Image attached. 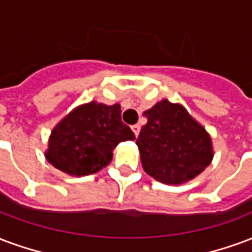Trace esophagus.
I'll return each instance as SVG.
<instances>
[{
  "label": "esophagus",
  "mask_w": 252,
  "mask_h": 252,
  "mask_svg": "<svg viewBox=\"0 0 252 252\" xmlns=\"http://www.w3.org/2000/svg\"><path fill=\"white\" fill-rule=\"evenodd\" d=\"M132 131H133L135 136L137 137V136H139V133H140V126H139V124H135V126H132Z\"/></svg>",
  "instance_id": "34e87169"
}]
</instances>
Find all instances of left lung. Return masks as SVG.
<instances>
[{
	"label": "left lung",
	"instance_id": "left-lung-1",
	"mask_svg": "<svg viewBox=\"0 0 252 252\" xmlns=\"http://www.w3.org/2000/svg\"><path fill=\"white\" fill-rule=\"evenodd\" d=\"M143 126L136 144L143 168L164 184H182L210 165L211 137L180 104L161 100L143 113Z\"/></svg>",
	"mask_w": 252,
	"mask_h": 252
}]
</instances>
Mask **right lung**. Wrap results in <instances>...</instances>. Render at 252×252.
Returning <instances> with one entry per match:
<instances>
[{
	"mask_svg": "<svg viewBox=\"0 0 252 252\" xmlns=\"http://www.w3.org/2000/svg\"><path fill=\"white\" fill-rule=\"evenodd\" d=\"M133 139L135 133L121 121L119 104L91 101L74 108L53 128L45 158L63 172L84 176L107 167L113 148Z\"/></svg>",
	"mask_w": 252,
	"mask_h": 252,
	"instance_id": "add662e5",
	"label": "right lung"
}]
</instances>
